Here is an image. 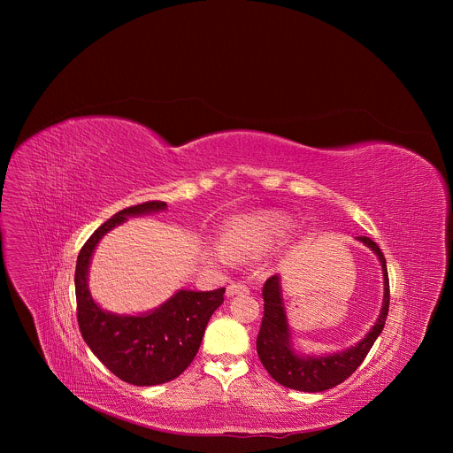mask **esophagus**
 Here are the masks:
<instances>
[{
    "instance_id": "1",
    "label": "esophagus",
    "mask_w": 453,
    "mask_h": 453,
    "mask_svg": "<svg viewBox=\"0 0 453 453\" xmlns=\"http://www.w3.org/2000/svg\"><path fill=\"white\" fill-rule=\"evenodd\" d=\"M250 293V288L246 286V284H242V282H234V284H230L228 288H226V296H235V295H248Z\"/></svg>"
}]
</instances>
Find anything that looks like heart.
Masks as SVG:
<instances>
[{
  "label": "heart",
  "mask_w": 453,
  "mask_h": 453,
  "mask_svg": "<svg viewBox=\"0 0 453 453\" xmlns=\"http://www.w3.org/2000/svg\"><path fill=\"white\" fill-rule=\"evenodd\" d=\"M291 219L280 212L244 214L230 219L223 232V244L211 248V257L221 265L232 263L234 255H259L277 246L291 230Z\"/></svg>",
  "instance_id": "heart-1"
}]
</instances>
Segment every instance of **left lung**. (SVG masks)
Segmentation results:
<instances>
[{
	"instance_id": "left-lung-1",
	"label": "left lung",
	"mask_w": 453,
	"mask_h": 453,
	"mask_svg": "<svg viewBox=\"0 0 453 453\" xmlns=\"http://www.w3.org/2000/svg\"><path fill=\"white\" fill-rule=\"evenodd\" d=\"M366 248H370L382 265L384 273V302L380 316L373 327L356 345L324 356L298 354L293 347V336L288 324L280 277L272 275L263 286V319L257 338L259 361L270 373V377L284 388L303 390V392H323L342 384L349 379L366 354L373 347L375 340L382 333L388 312V275L386 258L380 248L368 237H357Z\"/></svg>"
}]
</instances>
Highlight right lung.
Segmentation results:
<instances>
[{
	"label": "right lung",
	"mask_w": 453,
	"mask_h": 453,
	"mask_svg": "<svg viewBox=\"0 0 453 453\" xmlns=\"http://www.w3.org/2000/svg\"><path fill=\"white\" fill-rule=\"evenodd\" d=\"M160 200L119 211L83 244L76 259V316L85 343L120 380L150 388L174 380L194 361L205 326L223 303L225 288L214 291L180 289L160 307L122 316L101 309L88 291V266L101 239L130 216L165 211Z\"/></svg>",
	"instance_id": "add662e5"
}]
</instances>
